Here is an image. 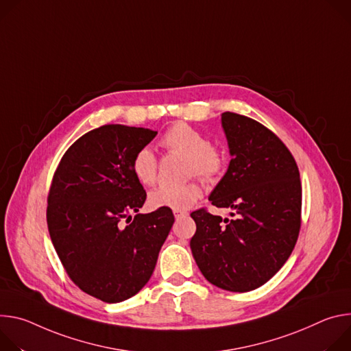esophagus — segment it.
Instances as JSON below:
<instances>
[{"mask_svg": "<svg viewBox=\"0 0 351 351\" xmlns=\"http://www.w3.org/2000/svg\"><path fill=\"white\" fill-rule=\"evenodd\" d=\"M188 213L186 212H184V210H174V216H176V219L178 220L180 217H184V216H186Z\"/></svg>", "mask_w": 351, "mask_h": 351, "instance_id": "34e87169", "label": "esophagus"}]
</instances>
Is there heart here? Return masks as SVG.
<instances>
[{
    "instance_id": "b5f03b06",
    "label": "heart",
    "mask_w": 351,
    "mask_h": 351,
    "mask_svg": "<svg viewBox=\"0 0 351 351\" xmlns=\"http://www.w3.org/2000/svg\"><path fill=\"white\" fill-rule=\"evenodd\" d=\"M162 145L173 153L186 156V170L189 176L198 174L204 180H215L224 169V153L204 132L189 124L178 123L173 125L162 138ZM132 173L135 178L146 186L158 180V160L149 147L141 149L132 159ZM202 197V186L198 181L181 185H163L150 192L149 204L159 209L184 210L195 205Z\"/></svg>"
}]
</instances>
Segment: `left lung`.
Here are the masks:
<instances>
[{"instance_id":"obj_1","label":"left lung","mask_w":351,"mask_h":351,"mask_svg":"<svg viewBox=\"0 0 351 351\" xmlns=\"http://www.w3.org/2000/svg\"><path fill=\"white\" fill-rule=\"evenodd\" d=\"M221 127L231 160L209 201L232 209L231 216L237 217L192 212L197 231L189 245L208 282L245 293L274 278L294 250L301 181L290 150L270 130L230 111L221 114Z\"/></svg>"}]
</instances>
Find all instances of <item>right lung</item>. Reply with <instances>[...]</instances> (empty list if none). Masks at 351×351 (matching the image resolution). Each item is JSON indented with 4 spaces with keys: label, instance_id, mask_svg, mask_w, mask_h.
<instances>
[{
    "label": "right lung",
    "instance_id": "1",
    "mask_svg": "<svg viewBox=\"0 0 351 351\" xmlns=\"http://www.w3.org/2000/svg\"><path fill=\"white\" fill-rule=\"evenodd\" d=\"M156 135L121 124L96 128L71 145L53 177V245L71 280L104 302L128 300L149 282L174 223L171 209L138 213L146 192L132 159Z\"/></svg>",
    "mask_w": 351,
    "mask_h": 351
}]
</instances>
